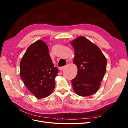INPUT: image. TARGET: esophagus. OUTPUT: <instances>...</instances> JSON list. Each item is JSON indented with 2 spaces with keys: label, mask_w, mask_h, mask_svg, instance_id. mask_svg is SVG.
Here are the masks:
<instances>
[{
  "label": "esophagus",
  "mask_w": 128,
  "mask_h": 128,
  "mask_svg": "<svg viewBox=\"0 0 128 128\" xmlns=\"http://www.w3.org/2000/svg\"><path fill=\"white\" fill-rule=\"evenodd\" d=\"M65 66H63V67H60V68H59V70H63L65 68Z\"/></svg>",
  "instance_id": "1"
}]
</instances>
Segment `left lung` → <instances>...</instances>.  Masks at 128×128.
<instances>
[{"mask_svg": "<svg viewBox=\"0 0 128 128\" xmlns=\"http://www.w3.org/2000/svg\"><path fill=\"white\" fill-rule=\"evenodd\" d=\"M75 50L73 63L78 68L72 80V88L77 95L88 96L96 93L106 70L107 60L98 47L84 36L70 42Z\"/></svg>", "mask_w": 128, "mask_h": 128, "instance_id": "1", "label": "left lung"}]
</instances>
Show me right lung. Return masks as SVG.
Listing matches in <instances>:
<instances>
[{
    "instance_id": "right-lung-1",
    "label": "right lung",
    "mask_w": 128,
    "mask_h": 128,
    "mask_svg": "<svg viewBox=\"0 0 128 128\" xmlns=\"http://www.w3.org/2000/svg\"><path fill=\"white\" fill-rule=\"evenodd\" d=\"M20 76L30 92L37 98L50 96L55 88L58 70L54 66L48 47L38 40L27 49L20 62Z\"/></svg>"
}]
</instances>
